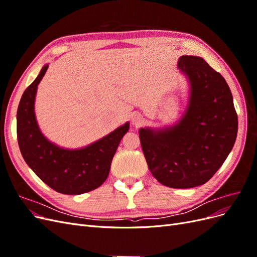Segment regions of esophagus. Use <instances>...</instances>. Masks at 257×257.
Listing matches in <instances>:
<instances>
[{"instance_id":"34e87169","label":"esophagus","mask_w":257,"mask_h":257,"mask_svg":"<svg viewBox=\"0 0 257 257\" xmlns=\"http://www.w3.org/2000/svg\"><path fill=\"white\" fill-rule=\"evenodd\" d=\"M143 123H144V116L142 114L135 113L132 115V124H133L134 126H136V127L141 126Z\"/></svg>"}]
</instances>
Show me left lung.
<instances>
[{"label":"left lung","mask_w":257,"mask_h":257,"mask_svg":"<svg viewBox=\"0 0 257 257\" xmlns=\"http://www.w3.org/2000/svg\"><path fill=\"white\" fill-rule=\"evenodd\" d=\"M178 67L191 83L185 114L170 128H141L139 138L153 177L169 188L190 189L223 165L236 142L238 116L228 84L204 59L182 56Z\"/></svg>","instance_id":"left-lung-1"}]
</instances>
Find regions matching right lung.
<instances>
[{"label":"right lung","instance_id":"1","mask_svg":"<svg viewBox=\"0 0 257 257\" xmlns=\"http://www.w3.org/2000/svg\"><path fill=\"white\" fill-rule=\"evenodd\" d=\"M48 65L23 92L17 110V138L20 152L36 176L54 191L78 195L97 189L109 175L110 165L130 124L116 128L100 141L79 150L61 149L46 139L34 114L37 85Z\"/></svg>","mask_w":257,"mask_h":257}]
</instances>
